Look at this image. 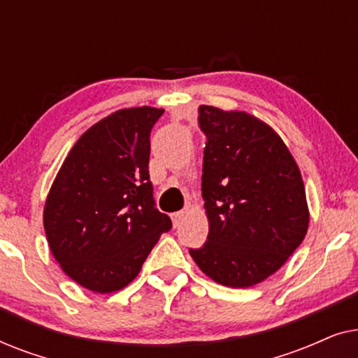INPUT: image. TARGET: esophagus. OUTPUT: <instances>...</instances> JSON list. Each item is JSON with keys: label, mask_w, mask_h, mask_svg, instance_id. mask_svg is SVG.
Returning a JSON list of instances; mask_svg holds the SVG:
<instances>
[{"label": "esophagus", "mask_w": 358, "mask_h": 358, "mask_svg": "<svg viewBox=\"0 0 358 358\" xmlns=\"http://www.w3.org/2000/svg\"><path fill=\"white\" fill-rule=\"evenodd\" d=\"M184 217H185V213H184V212H176V213L171 215V218H173V223H174V227H176V228L180 227V224H182V220H184Z\"/></svg>", "instance_id": "34e87169"}]
</instances>
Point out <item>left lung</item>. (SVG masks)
Returning <instances> with one entry per match:
<instances>
[{
	"label": "left lung",
	"instance_id": "8db88e82",
	"mask_svg": "<svg viewBox=\"0 0 358 358\" xmlns=\"http://www.w3.org/2000/svg\"><path fill=\"white\" fill-rule=\"evenodd\" d=\"M199 127L207 136L202 197L208 236L189 252L217 283L252 287L305 239L310 212L301 173L280 136L251 114L200 106Z\"/></svg>",
	"mask_w": 358,
	"mask_h": 358
}]
</instances>
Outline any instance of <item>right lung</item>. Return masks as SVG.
<instances>
[{
	"label": "right lung",
	"mask_w": 358,
	"mask_h": 358,
	"mask_svg": "<svg viewBox=\"0 0 358 358\" xmlns=\"http://www.w3.org/2000/svg\"><path fill=\"white\" fill-rule=\"evenodd\" d=\"M163 112L120 109L87 129L47 195L48 246L63 272L87 290L129 285L173 227L156 208L148 173L150 134Z\"/></svg>",
	"instance_id": "obj_1"
}]
</instances>
